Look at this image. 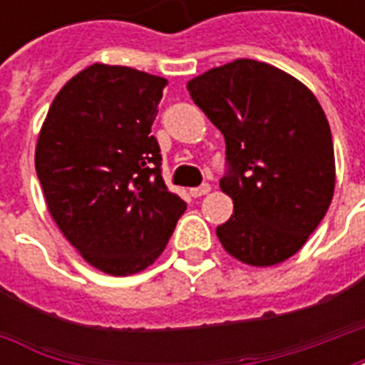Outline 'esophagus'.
<instances>
[{
  "mask_svg": "<svg viewBox=\"0 0 365 365\" xmlns=\"http://www.w3.org/2000/svg\"><path fill=\"white\" fill-rule=\"evenodd\" d=\"M211 191V185L209 183H203V185H199V187H191L190 193L191 197H201V195H207Z\"/></svg>",
  "mask_w": 365,
  "mask_h": 365,
  "instance_id": "34e87169",
  "label": "esophagus"
}]
</instances>
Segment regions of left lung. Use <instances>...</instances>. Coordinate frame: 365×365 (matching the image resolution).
Wrapping results in <instances>:
<instances>
[{"label":"left lung","mask_w":365,"mask_h":365,"mask_svg":"<svg viewBox=\"0 0 365 365\" xmlns=\"http://www.w3.org/2000/svg\"><path fill=\"white\" fill-rule=\"evenodd\" d=\"M187 91L227 144L221 190L235 211L217 227L222 248L248 266L285 262L334 193V146L321 103L293 76L248 58L211 68Z\"/></svg>","instance_id":"left-lung-1"}]
</instances>
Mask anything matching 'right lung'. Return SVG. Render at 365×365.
Returning a JSON list of instances; mask_svg holds the SVG:
<instances>
[{"mask_svg": "<svg viewBox=\"0 0 365 365\" xmlns=\"http://www.w3.org/2000/svg\"><path fill=\"white\" fill-rule=\"evenodd\" d=\"M166 83L135 68L91 64L54 97L36 140L52 219L83 260L109 275L154 264L187 207L162 180L150 135Z\"/></svg>", "mask_w": 365, "mask_h": 365, "instance_id": "right-lung-1", "label": "right lung"}]
</instances>
